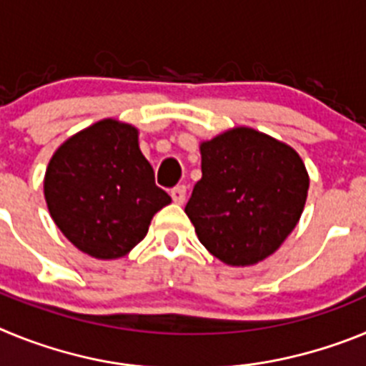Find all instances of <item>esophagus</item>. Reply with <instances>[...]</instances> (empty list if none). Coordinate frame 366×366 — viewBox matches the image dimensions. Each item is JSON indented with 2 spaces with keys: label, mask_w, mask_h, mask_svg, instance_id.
I'll return each mask as SVG.
<instances>
[{
  "label": "esophagus",
  "mask_w": 366,
  "mask_h": 366,
  "mask_svg": "<svg viewBox=\"0 0 366 366\" xmlns=\"http://www.w3.org/2000/svg\"><path fill=\"white\" fill-rule=\"evenodd\" d=\"M170 196H172L174 203H177V205H181V203H185V198H187V187H185V185H177L176 189H172V192H170Z\"/></svg>",
  "instance_id": "1"
}]
</instances>
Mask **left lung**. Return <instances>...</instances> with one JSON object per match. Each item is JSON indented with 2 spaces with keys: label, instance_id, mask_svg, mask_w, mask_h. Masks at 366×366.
I'll use <instances>...</instances> for the list:
<instances>
[{
  "label": "left lung",
  "instance_id": "left-lung-1",
  "mask_svg": "<svg viewBox=\"0 0 366 366\" xmlns=\"http://www.w3.org/2000/svg\"><path fill=\"white\" fill-rule=\"evenodd\" d=\"M202 179L185 207L199 242L227 266L266 260L299 223L310 176L290 144L236 126L199 144Z\"/></svg>",
  "mask_w": 366,
  "mask_h": 366
}]
</instances>
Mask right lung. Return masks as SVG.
Returning <instances> with one entry per match:
<instances>
[{
    "label": "right lung",
    "mask_w": 366,
    "mask_h": 366,
    "mask_svg": "<svg viewBox=\"0 0 366 366\" xmlns=\"http://www.w3.org/2000/svg\"><path fill=\"white\" fill-rule=\"evenodd\" d=\"M49 214L67 240L99 260L128 254L172 202L155 185L139 130L102 119L64 141L44 177Z\"/></svg>",
    "instance_id": "obj_1"
}]
</instances>
